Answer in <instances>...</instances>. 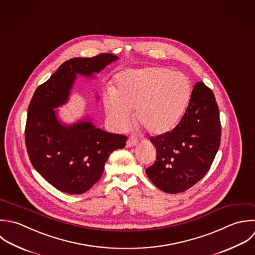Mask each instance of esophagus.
Returning a JSON list of instances; mask_svg holds the SVG:
<instances>
[{"instance_id":"34e87169","label":"esophagus","mask_w":255,"mask_h":255,"mask_svg":"<svg viewBox=\"0 0 255 255\" xmlns=\"http://www.w3.org/2000/svg\"><path fill=\"white\" fill-rule=\"evenodd\" d=\"M137 144H138V141H137L136 139H134V138H129V139H128V141H127L126 146H127L128 148H131V147L136 146Z\"/></svg>"}]
</instances>
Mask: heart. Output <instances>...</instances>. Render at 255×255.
Wrapping results in <instances>:
<instances>
[{
	"label": "heart",
	"mask_w": 255,
	"mask_h": 255,
	"mask_svg": "<svg viewBox=\"0 0 255 255\" xmlns=\"http://www.w3.org/2000/svg\"><path fill=\"white\" fill-rule=\"evenodd\" d=\"M115 83V89L105 92L104 108L118 131L129 127L136 111L137 123L149 133H169L181 121L192 96L187 76L163 67L125 70L117 74Z\"/></svg>",
	"instance_id": "1"
}]
</instances>
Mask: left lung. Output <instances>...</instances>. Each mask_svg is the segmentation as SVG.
<instances>
[{
	"label": "left lung",
	"mask_w": 255,
	"mask_h": 255,
	"mask_svg": "<svg viewBox=\"0 0 255 255\" xmlns=\"http://www.w3.org/2000/svg\"><path fill=\"white\" fill-rule=\"evenodd\" d=\"M150 141L157 149L156 162L146 169L151 182L168 194L193 187L210 170L221 143L220 110L213 91L198 82L179 124Z\"/></svg>",
	"instance_id": "8db88e82"
}]
</instances>
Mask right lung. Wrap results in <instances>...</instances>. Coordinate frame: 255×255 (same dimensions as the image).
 <instances>
[{"mask_svg":"<svg viewBox=\"0 0 255 255\" xmlns=\"http://www.w3.org/2000/svg\"><path fill=\"white\" fill-rule=\"evenodd\" d=\"M118 58L111 53L71 58L36 88L30 100L25 125L27 154L35 171L60 192H87L100 179L110 154L126 145V136L96 128L89 115L66 124L56 109L68 102L77 75L94 78Z\"/></svg>","mask_w":255,"mask_h":255,"instance_id":"right-lung-1","label":"right lung"}]
</instances>
